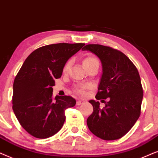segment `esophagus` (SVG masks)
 Instances as JSON below:
<instances>
[{
	"mask_svg": "<svg viewBox=\"0 0 158 158\" xmlns=\"http://www.w3.org/2000/svg\"><path fill=\"white\" fill-rule=\"evenodd\" d=\"M85 102V100H79L77 101V106H80V105L83 104Z\"/></svg>",
	"mask_w": 158,
	"mask_h": 158,
	"instance_id": "1",
	"label": "esophagus"
}]
</instances>
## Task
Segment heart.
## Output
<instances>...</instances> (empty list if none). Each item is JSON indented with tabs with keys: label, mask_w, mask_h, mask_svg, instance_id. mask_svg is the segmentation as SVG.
Segmentation results:
<instances>
[{
	"label": "heart",
	"mask_w": 158,
	"mask_h": 158,
	"mask_svg": "<svg viewBox=\"0 0 158 158\" xmlns=\"http://www.w3.org/2000/svg\"><path fill=\"white\" fill-rule=\"evenodd\" d=\"M92 64H99L98 58L96 57H94L93 56H87L84 58L82 61V64L84 67ZM70 64H71L70 61H68L66 64H65V66L64 67V72H67V71H69V67H70ZM87 88H88V86H79V87H77L75 88V92L79 94H85V90Z\"/></svg>",
	"instance_id": "heart-1"
}]
</instances>
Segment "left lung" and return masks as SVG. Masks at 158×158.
<instances>
[{"instance_id":"obj_1","label":"left lung","mask_w":158,"mask_h":158,"mask_svg":"<svg viewBox=\"0 0 158 158\" xmlns=\"http://www.w3.org/2000/svg\"><path fill=\"white\" fill-rule=\"evenodd\" d=\"M81 50L92 52L101 60L102 75L95 98L106 103L100 109L98 101H89L93 112L87 120V127L102 139L121 138L140 115L143 89L137 69L125 54L110 47L90 44Z\"/></svg>"}]
</instances>
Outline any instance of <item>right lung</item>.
<instances>
[{"label": "right lung", "mask_w": 158, "mask_h": 158, "mask_svg": "<svg viewBox=\"0 0 158 158\" xmlns=\"http://www.w3.org/2000/svg\"><path fill=\"white\" fill-rule=\"evenodd\" d=\"M85 43H58L37 48L24 60L13 86V110L21 126L31 136L46 139L59 131L65 110L73 107L70 96L52 97L55 79L61 77L69 58Z\"/></svg>", "instance_id": "1"}]
</instances>
